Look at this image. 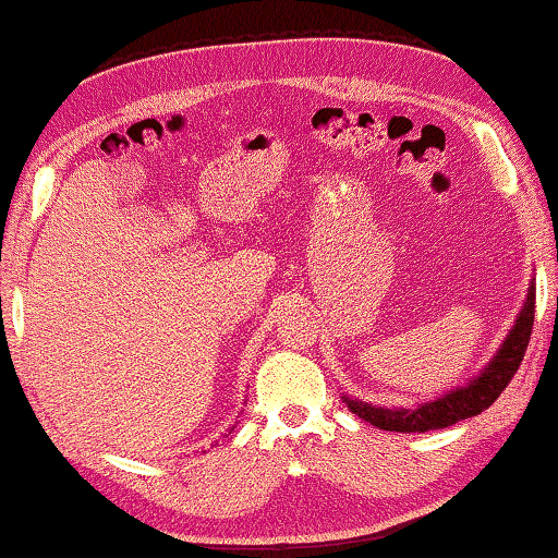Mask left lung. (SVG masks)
<instances>
[{
    "label": "left lung",
    "instance_id": "left-lung-1",
    "mask_svg": "<svg viewBox=\"0 0 558 558\" xmlns=\"http://www.w3.org/2000/svg\"><path fill=\"white\" fill-rule=\"evenodd\" d=\"M534 311H536V288L531 286L526 295V305H523L517 326L511 328L509 338L504 340L501 351H498L496 359L488 363V368L481 373L476 380H471L469 386L451 390V393L438 398V401L426 403L413 411L376 409V405L345 398L348 409L359 415V418L368 421L371 426L384 428V430H398V434H423V430L446 428L463 418H471V415H478L481 411H486L498 396H501V390L511 384L513 373L519 371L523 353H526L529 338H531V328H534Z\"/></svg>",
    "mask_w": 558,
    "mask_h": 558
}]
</instances>
